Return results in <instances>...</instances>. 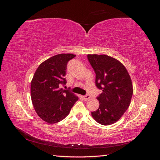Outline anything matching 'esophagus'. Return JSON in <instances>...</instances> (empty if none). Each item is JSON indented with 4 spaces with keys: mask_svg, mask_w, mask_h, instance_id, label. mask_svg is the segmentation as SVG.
Segmentation results:
<instances>
[{
    "mask_svg": "<svg viewBox=\"0 0 160 160\" xmlns=\"http://www.w3.org/2000/svg\"><path fill=\"white\" fill-rule=\"evenodd\" d=\"M82 98H83V100H85V101H88V99H89L91 98V96L89 95H86L85 96L82 97Z\"/></svg>",
    "mask_w": 160,
    "mask_h": 160,
    "instance_id": "obj_1",
    "label": "esophagus"
}]
</instances>
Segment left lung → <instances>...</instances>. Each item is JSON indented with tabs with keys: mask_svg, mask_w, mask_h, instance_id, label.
<instances>
[{
	"mask_svg": "<svg viewBox=\"0 0 160 160\" xmlns=\"http://www.w3.org/2000/svg\"><path fill=\"white\" fill-rule=\"evenodd\" d=\"M95 74V84L103 92L98 97L99 108L91 112L97 122L111 125L122 117L128 109L133 95V84L125 67L107 55H88Z\"/></svg>",
	"mask_w": 160,
	"mask_h": 160,
	"instance_id": "left-lung-1",
	"label": "left lung"
}]
</instances>
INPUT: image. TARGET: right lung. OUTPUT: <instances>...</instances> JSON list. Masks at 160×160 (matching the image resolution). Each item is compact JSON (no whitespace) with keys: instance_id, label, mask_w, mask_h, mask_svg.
<instances>
[{"instance_id":"1","label":"right lung","mask_w":160,"mask_h":160,"mask_svg":"<svg viewBox=\"0 0 160 160\" xmlns=\"http://www.w3.org/2000/svg\"><path fill=\"white\" fill-rule=\"evenodd\" d=\"M76 55L62 53L50 57L38 66L31 83V97L37 114L44 122L53 124L61 122L70 113L79 98L69 91L60 88L67 62Z\"/></svg>"}]
</instances>
